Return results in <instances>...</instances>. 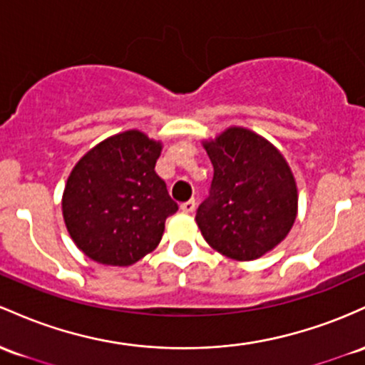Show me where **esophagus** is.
<instances>
[{
    "label": "esophagus",
    "mask_w": 365,
    "mask_h": 365,
    "mask_svg": "<svg viewBox=\"0 0 365 365\" xmlns=\"http://www.w3.org/2000/svg\"><path fill=\"white\" fill-rule=\"evenodd\" d=\"M195 207H196L195 200H187V202L181 203V210L184 212V214H191V212L195 210Z\"/></svg>",
    "instance_id": "obj_1"
}]
</instances>
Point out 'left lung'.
I'll return each instance as SVG.
<instances>
[{
	"instance_id": "8db88e82",
	"label": "left lung",
	"mask_w": 365,
	"mask_h": 365,
	"mask_svg": "<svg viewBox=\"0 0 365 365\" xmlns=\"http://www.w3.org/2000/svg\"><path fill=\"white\" fill-rule=\"evenodd\" d=\"M214 165L210 195L196 210L208 245L232 260H255L288 236L298 212L293 172L281 151L245 128L203 143Z\"/></svg>"
}]
</instances>
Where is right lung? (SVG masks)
I'll list each match as a JSON object with an SVG mask.
<instances>
[{
	"label": "right lung",
	"instance_id": "add662e5",
	"mask_svg": "<svg viewBox=\"0 0 365 365\" xmlns=\"http://www.w3.org/2000/svg\"><path fill=\"white\" fill-rule=\"evenodd\" d=\"M162 143L141 130L106 138L76 163L61 212L77 248L105 265L128 267L160 243L165 219L178 212L155 172Z\"/></svg>",
	"mask_w": 365,
	"mask_h": 365
}]
</instances>
